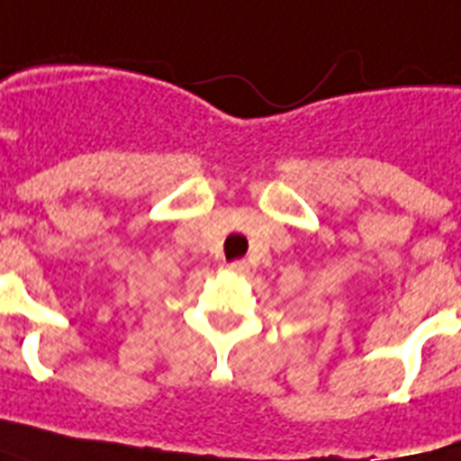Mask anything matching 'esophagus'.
Returning <instances> with one entry per match:
<instances>
[{"instance_id":"34e87169","label":"esophagus","mask_w":461,"mask_h":461,"mask_svg":"<svg viewBox=\"0 0 461 461\" xmlns=\"http://www.w3.org/2000/svg\"><path fill=\"white\" fill-rule=\"evenodd\" d=\"M230 270L237 275H246L249 273V263L246 260H234V263H230Z\"/></svg>"}]
</instances>
